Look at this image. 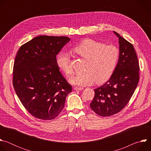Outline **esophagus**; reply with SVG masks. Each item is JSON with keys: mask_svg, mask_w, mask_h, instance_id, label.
I'll list each match as a JSON object with an SVG mask.
<instances>
[{"mask_svg": "<svg viewBox=\"0 0 151 151\" xmlns=\"http://www.w3.org/2000/svg\"><path fill=\"white\" fill-rule=\"evenodd\" d=\"M74 90H76V91H77V90H83V88H82V87H75L74 88Z\"/></svg>", "mask_w": 151, "mask_h": 151, "instance_id": "obj_1", "label": "esophagus"}]
</instances>
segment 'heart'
Masks as SVG:
<instances>
[{
    "instance_id": "obj_1",
    "label": "heart",
    "mask_w": 151,
    "mask_h": 151,
    "mask_svg": "<svg viewBox=\"0 0 151 151\" xmlns=\"http://www.w3.org/2000/svg\"><path fill=\"white\" fill-rule=\"evenodd\" d=\"M73 51L86 60L83 72L71 77L70 83L76 85H90L96 82L101 83L108 80L114 73L118 61L119 50L113 45H104L91 39L82 41L73 49ZM59 69L67 76L72 75L69 54L60 51L56 57Z\"/></svg>"
}]
</instances>
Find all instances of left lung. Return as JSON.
<instances>
[{"mask_svg": "<svg viewBox=\"0 0 151 151\" xmlns=\"http://www.w3.org/2000/svg\"><path fill=\"white\" fill-rule=\"evenodd\" d=\"M118 37L119 55L109 80L94 90L95 96L90 106L101 116L120 112L132 97L139 81V64L133 45L113 31Z\"/></svg>", "mask_w": 151, "mask_h": 151, "instance_id": "obj_1", "label": "left lung"}]
</instances>
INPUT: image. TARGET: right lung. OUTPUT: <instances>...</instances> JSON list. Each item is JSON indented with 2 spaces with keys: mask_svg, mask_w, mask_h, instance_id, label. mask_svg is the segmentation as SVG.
Returning a JSON list of instances; mask_svg holds the SVG:
<instances>
[{
  "mask_svg": "<svg viewBox=\"0 0 151 151\" xmlns=\"http://www.w3.org/2000/svg\"><path fill=\"white\" fill-rule=\"evenodd\" d=\"M70 40L66 36H39L21 46L17 54L14 88L27 111L38 119L57 117L72 91L56 63V55Z\"/></svg>",
  "mask_w": 151,
  "mask_h": 151,
  "instance_id": "obj_1",
  "label": "right lung"
}]
</instances>
